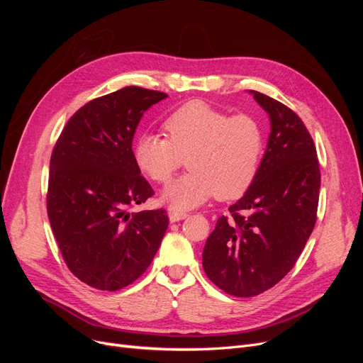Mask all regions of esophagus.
I'll list each match as a JSON object with an SVG mask.
<instances>
[{
	"label": "esophagus",
	"mask_w": 363,
	"mask_h": 363,
	"mask_svg": "<svg viewBox=\"0 0 363 363\" xmlns=\"http://www.w3.org/2000/svg\"><path fill=\"white\" fill-rule=\"evenodd\" d=\"M184 218H188V213L177 212V211H171V212H169V221H171V223L182 221V219H184Z\"/></svg>",
	"instance_id": "34e87169"
}]
</instances>
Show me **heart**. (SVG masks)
I'll list each match as a JSON object with an SVG mask.
<instances>
[{
    "instance_id": "b5f03b06",
    "label": "heart",
    "mask_w": 363,
    "mask_h": 363,
    "mask_svg": "<svg viewBox=\"0 0 363 363\" xmlns=\"http://www.w3.org/2000/svg\"><path fill=\"white\" fill-rule=\"evenodd\" d=\"M164 128L168 138L144 131L133 147L136 167L157 183H167L188 157L191 171L163 189L164 204L182 212L215 195L236 200L250 189L263 155V133L255 119L194 100L172 112Z\"/></svg>"
}]
</instances>
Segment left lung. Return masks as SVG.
Wrapping results in <instances>:
<instances>
[{"mask_svg": "<svg viewBox=\"0 0 363 363\" xmlns=\"http://www.w3.org/2000/svg\"><path fill=\"white\" fill-rule=\"evenodd\" d=\"M269 116L271 131L255 182L221 216L203 250L206 276L235 296H255L295 265L316 223L320 163L298 115L248 91Z\"/></svg>", "mask_w": 363, "mask_h": 363, "instance_id": "8db88e82", "label": "left lung"}]
</instances>
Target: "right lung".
Returning <instances> with one entry per match:
<instances>
[{
  "instance_id": "add662e5",
  "label": "right lung",
  "mask_w": 363,
  "mask_h": 363,
  "mask_svg": "<svg viewBox=\"0 0 363 363\" xmlns=\"http://www.w3.org/2000/svg\"><path fill=\"white\" fill-rule=\"evenodd\" d=\"M168 95L128 86L77 111L52 150L47 208L62 256L77 279L101 291L147 271L168 228L159 211L128 212L155 194L133 159L136 128Z\"/></svg>"
}]
</instances>
